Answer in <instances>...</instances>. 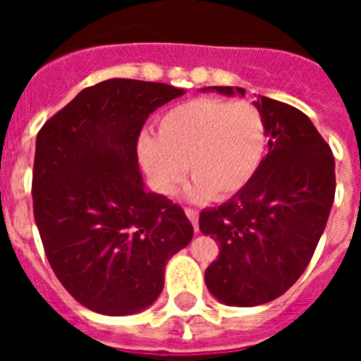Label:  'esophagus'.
I'll use <instances>...</instances> for the list:
<instances>
[{
	"mask_svg": "<svg viewBox=\"0 0 361 361\" xmlns=\"http://www.w3.org/2000/svg\"><path fill=\"white\" fill-rule=\"evenodd\" d=\"M186 215H188V219L191 220L193 229H195V231H199V212H195V209H191V208H186Z\"/></svg>",
	"mask_w": 361,
	"mask_h": 361,
	"instance_id": "obj_1",
	"label": "esophagus"
}]
</instances>
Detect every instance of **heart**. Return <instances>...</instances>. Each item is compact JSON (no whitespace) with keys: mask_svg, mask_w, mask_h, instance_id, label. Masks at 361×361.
Masks as SVG:
<instances>
[{"mask_svg":"<svg viewBox=\"0 0 361 361\" xmlns=\"http://www.w3.org/2000/svg\"><path fill=\"white\" fill-rule=\"evenodd\" d=\"M157 139H139V157L153 188L171 197L186 177L191 199L228 200L253 180L267 149V121L250 101L197 97L164 111Z\"/></svg>","mask_w":361,"mask_h":361,"instance_id":"b5f03b06","label":"heart"}]
</instances>
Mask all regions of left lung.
<instances>
[{"label":"left lung","instance_id":"obj_1","mask_svg":"<svg viewBox=\"0 0 361 361\" xmlns=\"http://www.w3.org/2000/svg\"><path fill=\"white\" fill-rule=\"evenodd\" d=\"M212 90L244 95V88L231 86ZM255 104L267 121L269 152L240 193L199 219L200 231L220 245L204 273L206 286L216 300L237 307L267 304L300 279L336 190L333 152L304 111L264 95Z\"/></svg>","mask_w":361,"mask_h":361}]
</instances>
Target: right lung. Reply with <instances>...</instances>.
Masks as SVG:
<instances>
[{
    "instance_id": "right-lung-1",
    "label": "right lung",
    "mask_w": 361,
    "mask_h": 361,
    "mask_svg": "<svg viewBox=\"0 0 361 361\" xmlns=\"http://www.w3.org/2000/svg\"><path fill=\"white\" fill-rule=\"evenodd\" d=\"M183 88L108 79L88 86L37 133L34 219L63 288L101 314L152 305L164 267L190 244L184 209L145 188L137 141L149 114Z\"/></svg>"
}]
</instances>
